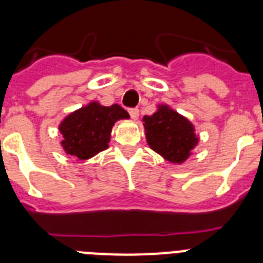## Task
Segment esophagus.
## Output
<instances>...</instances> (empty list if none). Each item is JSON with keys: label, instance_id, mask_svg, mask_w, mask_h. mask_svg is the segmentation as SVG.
Listing matches in <instances>:
<instances>
[{"label": "esophagus", "instance_id": "obj_1", "mask_svg": "<svg viewBox=\"0 0 263 263\" xmlns=\"http://www.w3.org/2000/svg\"><path fill=\"white\" fill-rule=\"evenodd\" d=\"M129 115L130 117L133 118V120H137L139 116V109L138 108H130L129 109Z\"/></svg>", "mask_w": 263, "mask_h": 263}]
</instances>
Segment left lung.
Wrapping results in <instances>:
<instances>
[{"instance_id": "8db88e82", "label": "left lung", "mask_w": 263, "mask_h": 263, "mask_svg": "<svg viewBox=\"0 0 263 263\" xmlns=\"http://www.w3.org/2000/svg\"><path fill=\"white\" fill-rule=\"evenodd\" d=\"M143 126L150 147L173 163H183L197 145L191 122L168 106L145 116Z\"/></svg>"}]
</instances>
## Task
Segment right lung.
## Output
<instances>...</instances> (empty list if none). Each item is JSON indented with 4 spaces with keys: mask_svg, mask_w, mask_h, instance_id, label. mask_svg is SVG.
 <instances>
[{
    "mask_svg": "<svg viewBox=\"0 0 263 263\" xmlns=\"http://www.w3.org/2000/svg\"><path fill=\"white\" fill-rule=\"evenodd\" d=\"M121 118H129L124 108L115 104L103 106L99 103L73 111L60 124L62 146L67 154L79 159H88L108 147L111 127Z\"/></svg>",
    "mask_w": 263,
    "mask_h": 263,
    "instance_id": "right-lung-1",
    "label": "right lung"
}]
</instances>
